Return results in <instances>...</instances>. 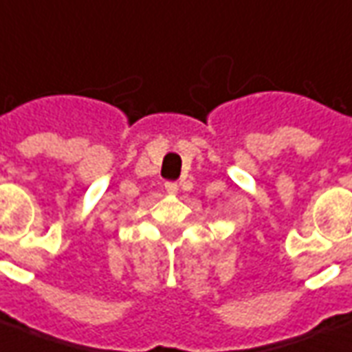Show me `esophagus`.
<instances>
[{
    "label": "esophagus",
    "mask_w": 352,
    "mask_h": 352,
    "mask_svg": "<svg viewBox=\"0 0 352 352\" xmlns=\"http://www.w3.org/2000/svg\"><path fill=\"white\" fill-rule=\"evenodd\" d=\"M164 188H166V192H168V194H177V184H175V182H166Z\"/></svg>",
    "instance_id": "esophagus-1"
}]
</instances>
